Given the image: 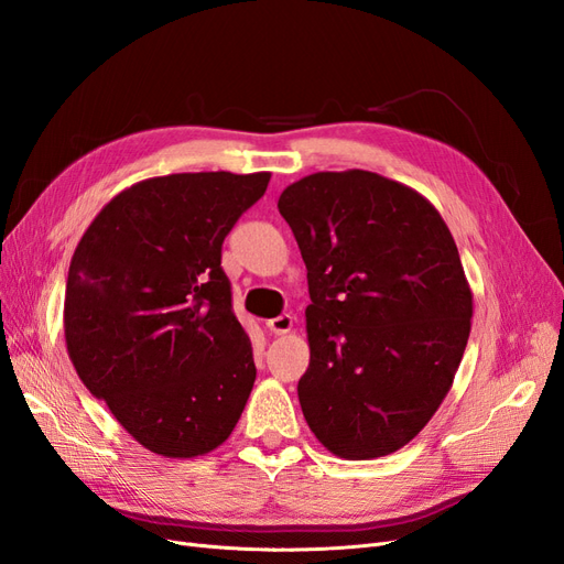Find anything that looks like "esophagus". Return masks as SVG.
I'll return each instance as SVG.
<instances>
[{"label":"esophagus","instance_id":"esophagus-1","mask_svg":"<svg viewBox=\"0 0 564 564\" xmlns=\"http://www.w3.org/2000/svg\"><path fill=\"white\" fill-rule=\"evenodd\" d=\"M265 327H268L272 334H278V336L289 334V332H292V327H294V317H292V315L272 317V319H268V322H265Z\"/></svg>","mask_w":564,"mask_h":564}]
</instances>
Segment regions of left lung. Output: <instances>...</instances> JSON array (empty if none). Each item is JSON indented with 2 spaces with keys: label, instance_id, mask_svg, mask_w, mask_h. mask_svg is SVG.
<instances>
[{
  "label": "left lung",
  "instance_id": "8db88e82",
  "mask_svg": "<svg viewBox=\"0 0 564 564\" xmlns=\"http://www.w3.org/2000/svg\"><path fill=\"white\" fill-rule=\"evenodd\" d=\"M278 209L308 268L303 416L340 458L398 452L447 398L468 344L454 237L423 195L362 169L305 176Z\"/></svg>",
  "mask_w": 564,
  "mask_h": 564
}]
</instances>
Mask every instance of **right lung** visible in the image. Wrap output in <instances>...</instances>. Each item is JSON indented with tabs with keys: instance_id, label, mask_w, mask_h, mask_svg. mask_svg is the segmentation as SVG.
Returning a JSON list of instances; mask_svg holds the SVG:
<instances>
[{
	"instance_id": "add662e5",
	"label": "right lung",
	"mask_w": 564,
	"mask_h": 564,
	"mask_svg": "<svg viewBox=\"0 0 564 564\" xmlns=\"http://www.w3.org/2000/svg\"><path fill=\"white\" fill-rule=\"evenodd\" d=\"M268 181V172H199L133 183L73 253L67 355L91 395L160 456L214 452L245 412L256 365L220 247Z\"/></svg>"
}]
</instances>
